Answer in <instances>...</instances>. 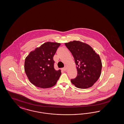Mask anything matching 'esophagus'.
Returning a JSON list of instances; mask_svg holds the SVG:
<instances>
[{
	"instance_id": "obj_1",
	"label": "esophagus",
	"mask_w": 124,
	"mask_h": 124,
	"mask_svg": "<svg viewBox=\"0 0 124 124\" xmlns=\"http://www.w3.org/2000/svg\"><path fill=\"white\" fill-rule=\"evenodd\" d=\"M67 70V66L65 65V66L64 67V68H63V70H64V71H65V70Z\"/></svg>"
}]
</instances>
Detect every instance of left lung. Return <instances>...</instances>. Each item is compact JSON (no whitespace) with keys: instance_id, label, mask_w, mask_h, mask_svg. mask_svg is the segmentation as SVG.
I'll return each instance as SVG.
<instances>
[{"instance_id":"1","label":"left lung","mask_w":124,"mask_h":124,"mask_svg":"<svg viewBox=\"0 0 124 124\" xmlns=\"http://www.w3.org/2000/svg\"><path fill=\"white\" fill-rule=\"evenodd\" d=\"M65 45L75 60L77 75L71 82L76 87L87 89L92 86L100 78L102 69L100 57L92 48L79 41H70Z\"/></svg>"}]
</instances>
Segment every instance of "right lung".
Segmentation results:
<instances>
[{"instance_id": "add662e5", "label": "right lung", "mask_w": 124, "mask_h": 124, "mask_svg": "<svg viewBox=\"0 0 124 124\" xmlns=\"http://www.w3.org/2000/svg\"><path fill=\"white\" fill-rule=\"evenodd\" d=\"M60 43L48 42L31 51L24 62V70L30 81L41 88L54 86L61 74L54 68L53 57Z\"/></svg>"}]
</instances>
